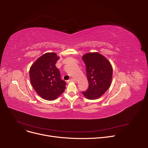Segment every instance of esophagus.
I'll use <instances>...</instances> for the list:
<instances>
[{"label":"esophagus","instance_id":"esophagus-1","mask_svg":"<svg viewBox=\"0 0 148 148\" xmlns=\"http://www.w3.org/2000/svg\"><path fill=\"white\" fill-rule=\"evenodd\" d=\"M75 82V80L74 79H69V80H68V83H69V82Z\"/></svg>","mask_w":148,"mask_h":148}]
</instances>
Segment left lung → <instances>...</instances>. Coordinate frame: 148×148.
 <instances>
[{"label": "left lung", "mask_w": 148, "mask_h": 148, "mask_svg": "<svg viewBox=\"0 0 148 148\" xmlns=\"http://www.w3.org/2000/svg\"><path fill=\"white\" fill-rule=\"evenodd\" d=\"M82 59L86 64L89 82L88 90L82 94L89 99L98 98L110 86L113 75L112 66L109 61L98 52L85 54Z\"/></svg>", "instance_id": "obj_1"}]
</instances>
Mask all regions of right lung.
Listing matches in <instances>:
<instances>
[{"label":"right lung","instance_id":"add662e5","mask_svg":"<svg viewBox=\"0 0 148 148\" xmlns=\"http://www.w3.org/2000/svg\"><path fill=\"white\" fill-rule=\"evenodd\" d=\"M59 59L55 53H47L39 58L29 70L30 83L42 98L53 101L65 89L66 82L60 79L59 70L55 64Z\"/></svg>","mask_w":148,"mask_h":148}]
</instances>
